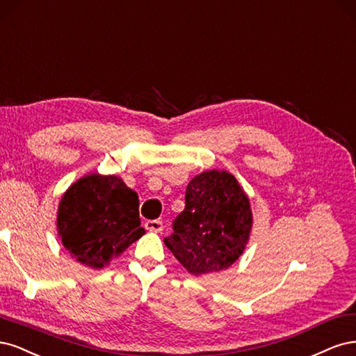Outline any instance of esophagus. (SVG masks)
<instances>
[{
    "instance_id": "obj_1",
    "label": "esophagus",
    "mask_w": 356,
    "mask_h": 356,
    "mask_svg": "<svg viewBox=\"0 0 356 356\" xmlns=\"http://www.w3.org/2000/svg\"><path fill=\"white\" fill-rule=\"evenodd\" d=\"M146 229L151 232H161L163 231V222L161 220H149L146 222Z\"/></svg>"
}]
</instances>
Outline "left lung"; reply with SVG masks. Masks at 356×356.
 Masks as SVG:
<instances>
[{
  "instance_id": "8db88e82",
  "label": "left lung",
  "mask_w": 356,
  "mask_h": 356,
  "mask_svg": "<svg viewBox=\"0 0 356 356\" xmlns=\"http://www.w3.org/2000/svg\"><path fill=\"white\" fill-rule=\"evenodd\" d=\"M186 205L164 244L193 277L231 268L253 229L250 198L234 175L207 170L186 188Z\"/></svg>"
}]
</instances>
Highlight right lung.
I'll use <instances>...</instances> for the list:
<instances>
[{
    "instance_id": "obj_1",
    "label": "right lung",
    "mask_w": 356,
    "mask_h": 356,
    "mask_svg": "<svg viewBox=\"0 0 356 356\" xmlns=\"http://www.w3.org/2000/svg\"><path fill=\"white\" fill-rule=\"evenodd\" d=\"M57 236L90 269H103L145 235L139 197L113 175L88 173L74 181L57 207Z\"/></svg>"
}]
</instances>
